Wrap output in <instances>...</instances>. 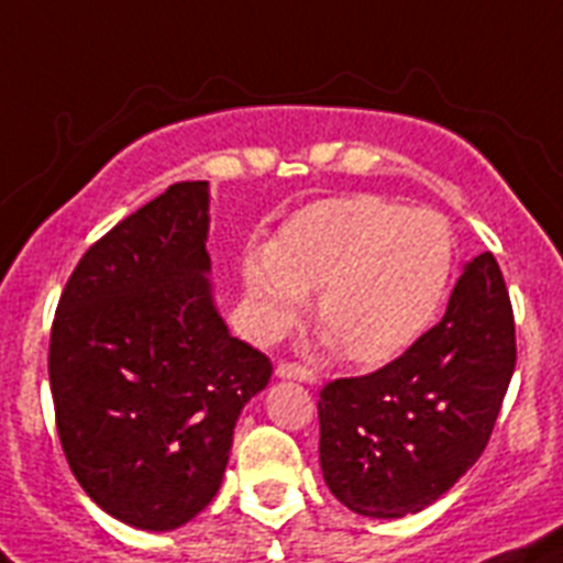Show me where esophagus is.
Returning <instances> with one entry per match:
<instances>
[{"mask_svg": "<svg viewBox=\"0 0 563 563\" xmlns=\"http://www.w3.org/2000/svg\"><path fill=\"white\" fill-rule=\"evenodd\" d=\"M277 376L294 378V382H306V384L317 382V373H313V369H308V367H302V364H297V362H280V364H277Z\"/></svg>", "mask_w": 563, "mask_h": 563, "instance_id": "esophagus-1", "label": "esophagus"}]
</instances>
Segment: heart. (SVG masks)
I'll return each mask as SVG.
<instances>
[{"mask_svg":"<svg viewBox=\"0 0 563 563\" xmlns=\"http://www.w3.org/2000/svg\"><path fill=\"white\" fill-rule=\"evenodd\" d=\"M457 241L445 216L382 196L306 207L272 250L244 263L252 328L275 339L317 291V319L344 358L382 364L404 353L440 311Z\"/></svg>","mask_w":563,"mask_h":563,"instance_id":"obj_1","label":"heart"}]
</instances>
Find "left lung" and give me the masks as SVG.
I'll return each mask as SVG.
<instances>
[{
  "instance_id": "8db88e82",
  "label": "left lung",
  "mask_w": 563,
  "mask_h": 563,
  "mask_svg": "<svg viewBox=\"0 0 563 563\" xmlns=\"http://www.w3.org/2000/svg\"><path fill=\"white\" fill-rule=\"evenodd\" d=\"M516 367V325L490 252L465 263L438 325L376 373L319 393V465L344 508L401 519L429 508L488 445Z\"/></svg>"
}]
</instances>
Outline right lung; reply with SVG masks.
Returning <instances> with one entry per match:
<instances>
[{"label":"right lung","mask_w":563,"mask_h":563,"mask_svg":"<svg viewBox=\"0 0 563 563\" xmlns=\"http://www.w3.org/2000/svg\"><path fill=\"white\" fill-rule=\"evenodd\" d=\"M207 181H176L95 241L49 333L55 427L80 488L140 530L212 503L272 362L230 336L207 272Z\"/></svg>","instance_id":"right-lung-1"}]
</instances>
